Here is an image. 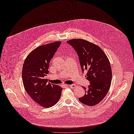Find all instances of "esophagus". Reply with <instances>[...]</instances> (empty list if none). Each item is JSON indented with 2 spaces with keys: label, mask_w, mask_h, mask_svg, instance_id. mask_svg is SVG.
I'll return each instance as SVG.
<instances>
[{
  "label": "esophagus",
  "mask_w": 134,
  "mask_h": 134,
  "mask_svg": "<svg viewBox=\"0 0 134 134\" xmlns=\"http://www.w3.org/2000/svg\"><path fill=\"white\" fill-rule=\"evenodd\" d=\"M69 86L71 88H75L76 87V85L75 84H71V85H69Z\"/></svg>",
  "instance_id": "34e87169"
}]
</instances>
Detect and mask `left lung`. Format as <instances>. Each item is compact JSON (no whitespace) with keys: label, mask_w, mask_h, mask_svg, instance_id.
<instances>
[{"label":"left lung","mask_w":134,"mask_h":134,"mask_svg":"<svg viewBox=\"0 0 134 134\" xmlns=\"http://www.w3.org/2000/svg\"><path fill=\"white\" fill-rule=\"evenodd\" d=\"M77 53L82 73L87 72L88 87L82 86L84 96L79 100L88 106L100 102L110 88L112 72L108 58L98 46L83 39H72L67 42Z\"/></svg>","instance_id":"8db88e82"}]
</instances>
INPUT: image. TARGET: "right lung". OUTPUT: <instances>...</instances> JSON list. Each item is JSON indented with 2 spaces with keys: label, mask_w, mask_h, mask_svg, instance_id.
I'll return each mask as SVG.
<instances>
[{
  "label": "right lung",
  "mask_w": 134,
  "mask_h": 134,
  "mask_svg": "<svg viewBox=\"0 0 134 134\" xmlns=\"http://www.w3.org/2000/svg\"><path fill=\"white\" fill-rule=\"evenodd\" d=\"M61 42L38 47L26 58L22 70L25 89L35 102L44 108L54 105L60 98L62 88L47 83L45 77L49 73L50 62Z\"/></svg>",
  "instance_id": "obj_1"
}]
</instances>
